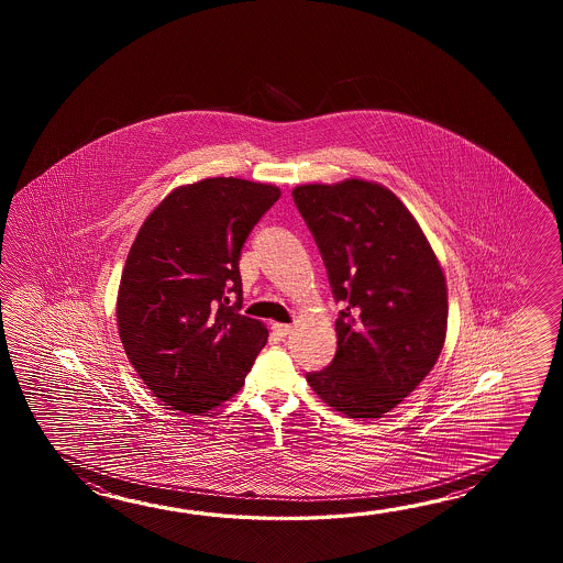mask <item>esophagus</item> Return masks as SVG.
I'll list each match as a JSON object with an SVG mask.
<instances>
[{
  "instance_id": "esophagus-1",
  "label": "esophagus",
  "mask_w": 563,
  "mask_h": 563,
  "mask_svg": "<svg viewBox=\"0 0 563 563\" xmlns=\"http://www.w3.org/2000/svg\"><path fill=\"white\" fill-rule=\"evenodd\" d=\"M272 330H274V334L279 335V338H286V335L291 332V325H287V323H274Z\"/></svg>"
}]
</instances>
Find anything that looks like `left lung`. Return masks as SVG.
Listing matches in <instances>:
<instances>
[{
	"label": "left lung",
	"instance_id": "8db88e82",
	"mask_svg": "<svg viewBox=\"0 0 563 563\" xmlns=\"http://www.w3.org/2000/svg\"><path fill=\"white\" fill-rule=\"evenodd\" d=\"M291 197L342 303L334 360L306 380L350 419H378L424 380L443 350V269L417 219L383 185H301Z\"/></svg>",
	"mask_w": 563,
	"mask_h": 563
}]
</instances>
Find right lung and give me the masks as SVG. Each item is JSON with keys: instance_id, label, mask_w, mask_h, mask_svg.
I'll list each match as a JSON object with an SVG mask.
<instances>
[{"instance_id": "add662e5", "label": "right lung", "mask_w": 563, "mask_h": 563, "mask_svg": "<svg viewBox=\"0 0 563 563\" xmlns=\"http://www.w3.org/2000/svg\"><path fill=\"white\" fill-rule=\"evenodd\" d=\"M274 185H185L146 217L120 279L119 334L148 390L199 415L240 390L267 328L240 313L243 243L279 199Z\"/></svg>"}]
</instances>
